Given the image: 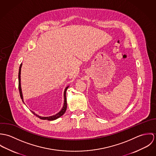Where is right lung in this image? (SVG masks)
<instances>
[{
	"label": "right lung",
	"mask_w": 156,
	"mask_h": 156,
	"mask_svg": "<svg viewBox=\"0 0 156 156\" xmlns=\"http://www.w3.org/2000/svg\"><path fill=\"white\" fill-rule=\"evenodd\" d=\"M22 64H20V66L19 67V92H20V97L22 99L23 101V95L22 92V89H21V84H20V74H21V67H22ZM68 87H67L66 89H65V91H64V106L62 109V110L61 111L59 112V113H58L57 114H56L55 115H53V116H48V117H43V116H40L38 115H37L36 113H35L34 112L31 111L32 112V113H34L36 116L38 117L39 118H40L41 119H43V120H48V121H52V120H55V119H58V118L61 117L62 115H63L64 114V113L66 111V109H67V100H66V91H67V89H68Z\"/></svg>",
	"instance_id": "add662e5"
}]
</instances>
